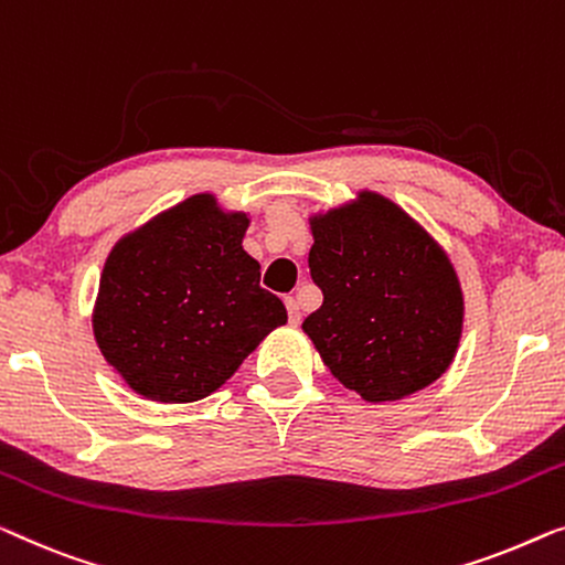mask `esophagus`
Wrapping results in <instances>:
<instances>
[{"mask_svg": "<svg viewBox=\"0 0 565 565\" xmlns=\"http://www.w3.org/2000/svg\"><path fill=\"white\" fill-rule=\"evenodd\" d=\"M285 306H288V316H290V323L298 326L300 323V308H298V300L296 298H285Z\"/></svg>", "mask_w": 565, "mask_h": 565, "instance_id": "obj_1", "label": "esophagus"}]
</instances>
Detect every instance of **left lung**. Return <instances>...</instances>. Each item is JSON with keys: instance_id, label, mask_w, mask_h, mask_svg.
Wrapping results in <instances>:
<instances>
[{"instance_id": "8db88e82", "label": "left lung", "mask_w": 565, "mask_h": 565, "mask_svg": "<svg viewBox=\"0 0 565 565\" xmlns=\"http://www.w3.org/2000/svg\"><path fill=\"white\" fill-rule=\"evenodd\" d=\"M323 306L302 321L323 364L366 403L403 399L454 362L463 296L451 259L397 203L362 191L310 218Z\"/></svg>"}]
</instances>
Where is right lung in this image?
Masks as SVG:
<instances>
[{"mask_svg": "<svg viewBox=\"0 0 565 565\" xmlns=\"http://www.w3.org/2000/svg\"><path fill=\"white\" fill-rule=\"evenodd\" d=\"M249 218L199 193L121 236L94 308L102 354L137 395L193 403L288 321L242 247Z\"/></svg>", "mask_w": 565, "mask_h": 565, "instance_id": "add662e5", "label": "right lung"}]
</instances>
